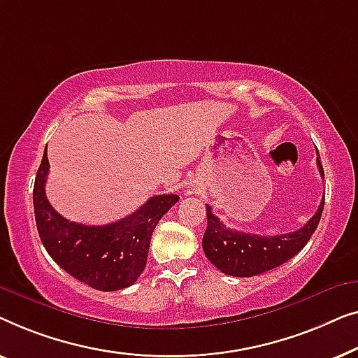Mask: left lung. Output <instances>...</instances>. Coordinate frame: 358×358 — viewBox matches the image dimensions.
Here are the masks:
<instances>
[{"mask_svg":"<svg viewBox=\"0 0 358 358\" xmlns=\"http://www.w3.org/2000/svg\"><path fill=\"white\" fill-rule=\"evenodd\" d=\"M316 164H318L321 177L324 178L320 155ZM323 209L324 196L318 210L303 227L290 234L264 236L225 227L217 215L213 214V208L208 204L206 206L208 227L203 236V250L210 263L224 274L235 275V278H253L294 258L315 234Z\"/></svg>","mask_w":358,"mask_h":358,"instance_id":"obj_1","label":"left lung"}]
</instances>
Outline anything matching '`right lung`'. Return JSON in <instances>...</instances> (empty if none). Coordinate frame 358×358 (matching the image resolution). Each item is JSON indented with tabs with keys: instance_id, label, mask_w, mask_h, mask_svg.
<instances>
[{
	"instance_id": "obj_1",
	"label": "right lung",
	"mask_w": 358,
	"mask_h": 358,
	"mask_svg": "<svg viewBox=\"0 0 358 358\" xmlns=\"http://www.w3.org/2000/svg\"><path fill=\"white\" fill-rule=\"evenodd\" d=\"M45 148L34 185V213L40 240L59 268L92 289L113 292L133 285L145 268L150 236L165 213L180 199L177 194L149 198L138 210L107 225L69 222L48 203Z\"/></svg>"
}]
</instances>
